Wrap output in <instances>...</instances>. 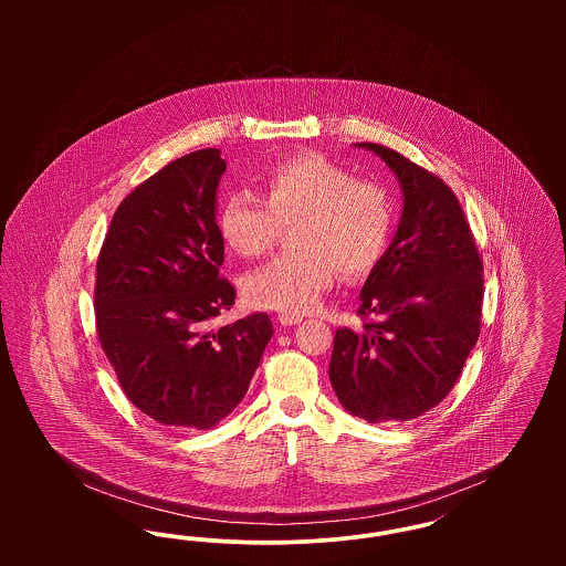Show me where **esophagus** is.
Wrapping results in <instances>:
<instances>
[{"label":"esophagus","instance_id":"esophagus-1","mask_svg":"<svg viewBox=\"0 0 566 566\" xmlns=\"http://www.w3.org/2000/svg\"><path fill=\"white\" fill-rule=\"evenodd\" d=\"M301 321H303V316H298V314H280L277 316V323L282 326H293V324H298Z\"/></svg>","mask_w":566,"mask_h":566}]
</instances>
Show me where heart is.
I'll return each instance as SVG.
<instances>
[{
  "label": "heart",
  "mask_w": 566,
  "mask_h": 566,
  "mask_svg": "<svg viewBox=\"0 0 566 566\" xmlns=\"http://www.w3.org/2000/svg\"><path fill=\"white\" fill-rule=\"evenodd\" d=\"M265 197L231 192L218 214L224 243L243 259H259L295 224V252L250 271L242 293L252 307L284 314L314 310L335 284L363 280L384 259L395 227L392 197L376 180L356 178L344 165L301 153L273 163L263 176Z\"/></svg>",
  "instance_id": "heart-1"
}]
</instances>
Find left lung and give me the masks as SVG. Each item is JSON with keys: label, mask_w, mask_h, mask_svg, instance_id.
I'll list each match as a JSON object with an SVG mask.
<instances>
[{"label": "left lung", "mask_w": 566, "mask_h": 566, "mask_svg": "<svg viewBox=\"0 0 566 566\" xmlns=\"http://www.w3.org/2000/svg\"><path fill=\"white\" fill-rule=\"evenodd\" d=\"M397 174L403 214L363 291L360 328H337L328 377L352 416L405 422L441 403L478 344L484 263L454 190L401 153L360 142Z\"/></svg>", "instance_id": "1"}]
</instances>
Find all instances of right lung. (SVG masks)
<instances>
[{
  "label": "right lung",
  "instance_id": "obj_1",
  "mask_svg": "<svg viewBox=\"0 0 566 566\" xmlns=\"http://www.w3.org/2000/svg\"><path fill=\"white\" fill-rule=\"evenodd\" d=\"M224 169L216 148L167 163L120 201L97 256L99 346L127 399L174 429L206 431L229 416L273 335L263 312L212 326L235 303L218 273Z\"/></svg>",
  "mask_w": 566,
  "mask_h": 566
}]
</instances>
